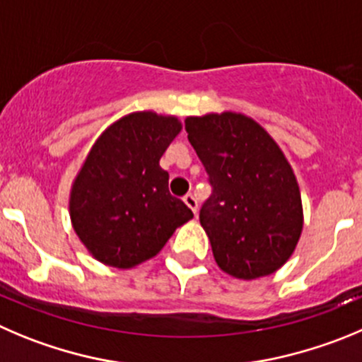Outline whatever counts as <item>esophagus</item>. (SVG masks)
Listing matches in <instances>:
<instances>
[{
  "label": "esophagus",
  "instance_id": "34e87169",
  "mask_svg": "<svg viewBox=\"0 0 362 362\" xmlns=\"http://www.w3.org/2000/svg\"><path fill=\"white\" fill-rule=\"evenodd\" d=\"M184 202H185V205H187V207L191 209V211L194 212V214H197V211H198V202H197V198H194V194H192V192H187V194H185Z\"/></svg>",
  "mask_w": 362,
  "mask_h": 362
}]
</instances>
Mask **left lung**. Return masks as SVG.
Masks as SVG:
<instances>
[{
  "mask_svg": "<svg viewBox=\"0 0 362 362\" xmlns=\"http://www.w3.org/2000/svg\"><path fill=\"white\" fill-rule=\"evenodd\" d=\"M185 130L212 185L200 223L216 264L241 280L275 273L303 228L298 182L284 151L241 112L189 116Z\"/></svg>",
  "mask_w": 362,
  "mask_h": 362,
  "instance_id": "8db88e82",
  "label": "left lung"
}]
</instances>
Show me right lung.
<instances>
[{"label":"right lung","mask_w":362,"mask_h":362,"mask_svg":"<svg viewBox=\"0 0 362 362\" xmlns=\"http://www.w3.org/2000/svg\"><path fill=\"white\" fill-rule=\"evenodd\" d=\"M180 130L177 116L141 110L114 121L93 144L71 185L69 216L96 261L135 268L192 218L158 164Z\"/></svg>","instance_id":"obj_1"}]
</instances>
